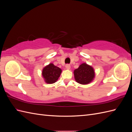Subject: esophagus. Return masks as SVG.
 I'll return each mask as SVG.
<instances>
[{"mask_svg": "<svg viewBox=\"0 0 132 132\" xmlns=\"http://www.w3.org/2000/svg\"><path fill=\"white\" fill-rule=\"evenodd\" d=\"M65 68L67 69H69L70 68V64H67L65 65Z\"/></svg>", "mask_w": 132, "mask_h": 132, "instance_id": "34e87169", "label": "esophagus"}]
</instances>
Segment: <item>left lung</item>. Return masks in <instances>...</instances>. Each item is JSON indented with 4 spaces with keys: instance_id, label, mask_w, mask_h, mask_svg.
Here are the masks:
<instances>
[{
    "instance_id": "8db88e82",
    "label": "left lung",
    "mask_w": 132,
    "mask_h": 132,
    "mask_svg": "<svg viewBox=\"0 0 132 132\" xmlns=\"http://www.w3.org/2000/svg\"><path fill=\"white\" fill-rule=\"evenodd\" d=\"M74 74L76 81L83 85L90 83L95 77L93 68L86 63L81 64L74 70Z\"/></svg>"
}]
</instances>
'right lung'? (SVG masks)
<instances>
[{
  "instance_id": "obj_1",
  "label": "right lung",
  "mask_w": 132,
  "mask_h": 132,
  "mask_svg": "<svg viewBox=\"0 0 132 132\" xmlns=\"http://www.w3.org/2000/svg\"><path fill=\"white\" fill-rule=\"evenodd\" d=\"M61 72V69L51 63L44 68L42 70V76L46 82L53 84L57 81Z\"/></svg>"
}]
</instances>
